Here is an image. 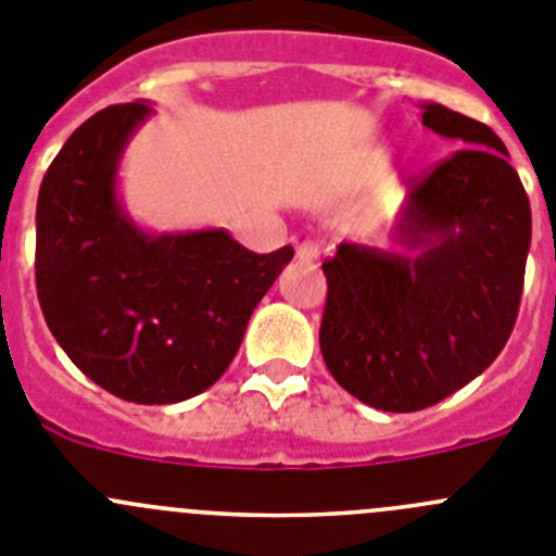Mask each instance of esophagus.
<instances>
[{"label": "esophagus", "mask_w": 556, "mask_h": 556, "mask_svg": "<svg viewBox=\"0 0 556 556\" xmlns=\"http://www.w3.org/2000/svg\"><path fill=\"white\" fill-rule=\"evenodd\" d=\"M298 258L300 262H317L319 258V242L314 239H305V242L298 244Z\"/></svg>", "instance_id": "esophagus-1"}]
</instances>
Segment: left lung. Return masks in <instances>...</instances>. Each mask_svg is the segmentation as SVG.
Wrapping results in <instances>:
<instances>
[{
  "label": "left lung",
  "instance_id": "obj_1",
  "mask_svg": "<svg viewBox=\"0 0 556 556\" xmlns=\"http://www.w3.org/2000/svg\"><path fill=\"white\" fill-rule=\"evenodd\" d=\"M421 124L466 149L407 190L391 233L405 253L341 242L323 264L325 366L389 414L435 405L496 361L532 242L529 198L496 131L444 104H421Z\"/></svg>",
  "mask_w": 556,
  "mask_h": 556
}]
</instances>
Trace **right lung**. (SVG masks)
I'll use <instances>...</instances> for the list:
<instances>
[{
	"mask_svg": "<svg viewBox=\"0 0 556 556\" xmlns=\"http://www.w3.org/2000/svg\"><path fill=\"white\" fill-rule=\"evenodd\" d=\"M149 101L96 112L46 170L35 212L43 317L76 369L137 405L190 400L220 380L292 248L248 251L226 228L142 231L118 167Z\"/></svg>",
	"mask_w": 556,
	"mask_h": 556,
	"instance_id": "right-lung-1",
	"label": "right lung"
}]
</instances>
